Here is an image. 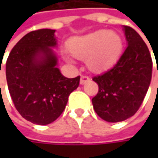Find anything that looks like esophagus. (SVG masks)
I'll return each instance as SVG.
<instances>
[{
    "label": "esophagus",
    "mask_w": 158,
    "mask_h": 158,
    "mask_svg": "<svg viewBox=\"0 0 158 158\" xmlns=\"http://www.w3.org/2000/svg\"><path fill=\"white\" fill-rule=\"evenodd\" d=\"M89 80V78L88 76L82 75V76L80 77V84H81V85H83V84H85L86 82H88Z\"/></svg>",
    "instance_id": "34e87169"
}]
</instances>
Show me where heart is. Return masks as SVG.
<instances>
[{
  "mask_svg": "<svg viewBox=\"0 0 158 158\" xmlns=\"http://www.w3.org/2000/svg\"><path fill=\"white\" fill-rule=\"evenodd\" d=\"M68 49L74 57L86 59L88 67L97 71L109 68L117 61L123 51V40L115 32L100 29L72 37L68 42ZM64 56L71 60L69 55Z\"/></svg>",
  "mask_w": 158,
  "mask_h": 158,
  "instance_id": "heart-1",
  "label": "heart"
}]
</instances>
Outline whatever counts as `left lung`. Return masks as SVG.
Masks as SVG:
<instances>
[{"instance_id":"obj_1","label":"left lung","mask_w":158,"mask_h":158,"mask_svg":"<svg viewBox=\"0 0 158 158\" xmlns=\"http://www.w3.org/2000/svg\"><path fill=\"white\" fill-rule=\"evenodd\" d=\"M123 29L128 47L111 69L92 78L99 86L93 108L109 123L124 121L138 110L152 78L153 61L146 44L132 27Z\"/></svg>"}]
</instances>
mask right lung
Segmentation results:
<instances>
[{
	"label": "right lung",
	"instance_id": "add662e5",
	"mask_svg": "<svg viewBox=\"0 0 158 158\" xmlns=\"http://www.w3.org/2000/svg\"><path fill=\"white\" fill-rule=\"evenodd\" d=\"M55 30L26 34L12 49L6 61V79L16 110L27 121L46 125L56 120L80 77H64L56 68ZM1 69V68H0Z\"/></svg>",
	"mask_w": 158,
	"mask_h": 158
}]
</instances>
